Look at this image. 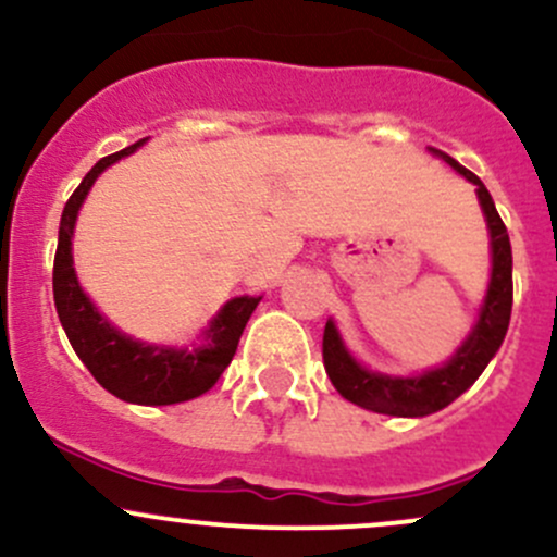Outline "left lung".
<instances>
[{
  "label": "left lung",
  "instance_id": "1",
  "mask_svg": "<svg viewBox=\"0 0 557 557\" xmlns=\"http://www.w3.org/2000/svg\"><path fill=\"white\" fill-rule=\"evenodd\" d=\"M432 151L437 157H443L454 171H459L467 181H472L478 186V200L483 205V213L491 232V253H494L491 259H494V269H491L488 294H485L483 309H480L475 331L461 344L459 352L450 357L448 366L426 371L421 376L392 379L366 371L344 349L336 325L325 323L323 362L327 376H331V384L342 392V397L355 403V406L376 413H389V417H426V413H435L441 408H446L461 392L470 389L480 373L485 371L491 357L496 355V349L502 347V342H505L512 312V248L505 221L499 219L488 189H485L483 181L475 173L461 168L446 151Z\"/></svg>",
  "mask_w": 557,
  "mask_h": 557
}]
</instances>
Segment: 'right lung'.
<instances>
[{"instance_id": "right-lung-1", "label": "right lung", "mask_w": 557, "mask_h": 557, "mask_svg": "<svg viewBox=\"0 0 557 557\" xmlns=\"http://www.w3.org/2000/svg\"><path fill=\"white\" fill-rule=\"evenodd\" d=\"M140 144L144 140L98 160L74 189V195L69 197L61 215V230H58L52 296H55L58 318H61L74 352L79 355V360L85 362L87 371L103 389H109L120 400L138 403V406H173V403L200 397L202 392H208L219 382V376L237 352L243 327L253 314L259 298H232L221 309L219 318L210 323L202 347L191 349V352L189 349L149 347V344L133 342L96 312L90 298L82 294L72 267L74 221H77L79 205L90 191V186L96 184L98 175L107 171L111 162L133 154Z\"/></svg>"}]
</instances>
